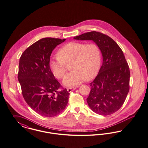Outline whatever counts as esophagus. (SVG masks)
<instances>
[{
	"label": "esophagus",
	"mask_w": 148,
	"mask_h": 148,
	"mask_svg": "<svg viewBox=\"0 0 148 148\" xmlns=\"http://www.w3.org/2000/svg\"><path fill=\"white\" fill-rule=\"evenodd\" d=\"M75 89H76V87H70V88H67V90L69 93H71L72 91L74 90Z\"/></svg>",
	"instance_id": "1"
}]
</instances>
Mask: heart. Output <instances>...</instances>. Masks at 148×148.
<instances>
[{"label": "heart", "instance_id": "1", "mask_svg": "<svg viewBox=\"0 0 148 148\" xmlns=\"http://www.w3.org/2000/svg\"><path fill=\"white\" fill-rule=\"evenodd\" d=\"M58 55L52 56L49 60V68L53 76L61 79L65 74L66 63L72 61L73 71L63 79L66 86H75L97 75L101 65V51L95 43L86 44L80 42H70L62 46Z\"/></svg>", "mask_w": 148, "mask_h": 148}]
</instances>
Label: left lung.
<instances>
[{
    "label": "left lung",
    "instance_id": "left-lung-1",
    "mask_svg": "<svg viewBox=\"0 0 148 148\" xmlns=\"http://www.w3.org/2000/svg\"><path fill=\"white\" fill-rule=\"evenodd\" d=\"M77 40H92L99 47L102 65L95 80L87 103L95 113L109 115L117 111L129 91L130 73L121 49L110 37L92 31L74 37Z\"/></svg>",
    "mask_w": 148,
    "mask_h": 148
}]
</instances>
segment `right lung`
<instances>
[{
    "instance_id": "obj_1",
    "label": "right lung",
    "mask_w": 148,
    "mask_h": 148,
    "mask_svg": "<svg viewBox=\"0 0 148 148\" xmlns=\"http://www.w3.org/2000/svg\"><path fill=\"white\" fill-rule=\"evenodd\" d=\"M65 39L42 38L28 47L22 54L18 79L22 95L28 106L39 114L51 117L65 108L69 93L62 89L49 68L53 50Z\"/></svg>"
}]
</instances>
